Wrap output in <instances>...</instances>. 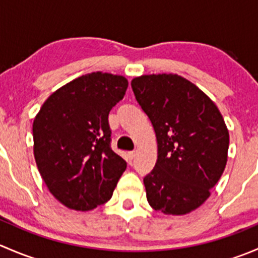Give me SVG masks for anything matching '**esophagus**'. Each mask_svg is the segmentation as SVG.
Returning <instances> with one entry per match:
<instances>
[{
  "label": "esophagus",
  "mask_w": 258,
  "mask_h": 258,
  "mask_svg": "<svg viewBox=\"0 0 258 258\" xmlns=\"http://www.w3.org/2000/svg\"><path fill=\"white\" fill-rule=\"evenodd\" d=\"M135 157V151H130V152H127V160L132 161Z\"/></svg>",
  "instance_id": "1"
}]
</instances>
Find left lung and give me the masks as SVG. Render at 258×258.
Masks as SVG:
<instances>
[{
  "label": "left lung",
  "mask_w": 258,
  "mask_h": 258,
  "mask_svg": "<svg viewBox=\"0 0 258 258\" xmlns=\"http://www.w3.org/2000/svg\"><path fill=\"white\" fill-rule=\"evenodd\" d=\"M157 139L155 168L144 178L153 210L186 215L210 197L227 163L230 135L206 93L173 74L144 75L131 82Z\"/></svg>",
  "instance_id": "1"
}]
</instances>
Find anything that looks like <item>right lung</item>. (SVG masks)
Masks as SVG:
<instances>
[{"instance_id": "add662e5", "label": "right lung", "mask_w": 258, "mask_h": 258, "mask_svg": "<svg viewBox=\"0 0 258 258\" xmlns=\"http://www.w3.org/2000/svg\"><path fill=\"white\" fill-rule=\"evenodd\" d=\"M127 86L123 76L87 74L54 91L33 119L38 171L69 209L90 211L107 202L126 170V161L111 150L108 113Z\"/></svg>"}]
</instances>
